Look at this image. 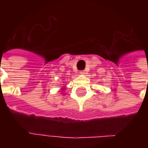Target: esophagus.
<instances>
[{
  "mask_svg": "<svg viewBox=\"0 0 148 148\" xmlns=\"http://www.w3.org/2000/svg\"><path fill=\"white\" fill-rule=\"evenodd\" d=\"M80 74H81V75H84V74H85V72L84 71H81L80 72Z\"/></svg>",
  "mask_w": 148,
  "mask_h": 148,
  "instance_id": "34e87169",
  "label": "esophagus"
}]
</instances>
